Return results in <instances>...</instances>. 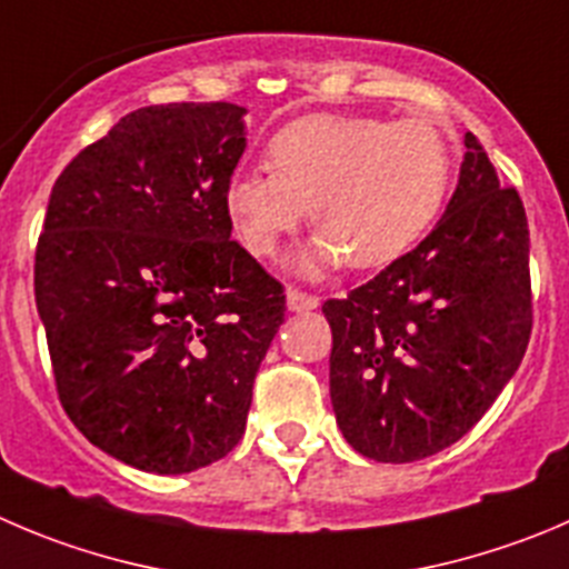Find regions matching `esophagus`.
Returning <instances> with one entry per match:
<instances>
[{"label":"esophagus","mask_w":569,"mask_h":569,"mask_svg":"<svg viewBox=\"0 0 569 569\" xmlns=\"http://www.w3.org/2000/svg\"><path fill=\"white\" fill-rule=\"evenodd\" d=\"M318 305H321V301H318V296L305 293V290H296V288L288 290V307H290V310H293V312L316 310Z\"/></svg>","instance_id":"34e87169"}]
</instances>
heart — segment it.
I'll return each instance as SVG.
<instances>
[{
  "label": "heart",
  "mask_w": 569,
  "mask_h": 569,
  "mask_svg": "<svg viewBox=\"0 0 569 569\" xmlns=\"http://www.w3.org/2000/svg\"><path fill=\"white\" fill-rule=\"evenodd\" d=\"M270 170L229 178L223 209L253 257H273L307 207L318 234L293 259L321 276L393 262L427 234L450 194L452 144L432 119L307 113L270 137Z\"/></svg>",
  "instance_id": "obj_1"
}]
</instances>
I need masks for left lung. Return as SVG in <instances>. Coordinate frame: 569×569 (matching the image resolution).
<instances>
[{"mask_svg": "<svg viewBox=\"0 0 569 569\" xmlns=\"http://www.w3.org/2000/svg\"><path fill=\"white\" fill-rule=\"evenodd\" d=\"M461 176L436 229L346 299L332 327L329 397L346 441L382 463L447 450L491 408L531 340V237L467 133Z\"/></svg>", "mask_w": 569, "mask_h": 569, "instance_id": "8db88e82", "label": "left lung"}]
</instances>
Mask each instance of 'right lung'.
Here are the masks:
<instances>
[{"mask_svg":"<svg viewBox=\"0 0 569 569\" xmlns=\"http://www.w3.org/2000/svg\"><path fill=\"white\" fill-rule=\"evenodd\" d=\"M246 108H137L58 176L36 248V307L58 399L94 447L183 475L246 432L284 290L231 240L223 189Z\"/></svg>","mask_w":569,"mask_h":569,"instance_id":"1","label":"right lung"}]
</instances>
